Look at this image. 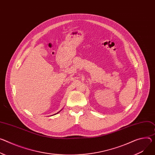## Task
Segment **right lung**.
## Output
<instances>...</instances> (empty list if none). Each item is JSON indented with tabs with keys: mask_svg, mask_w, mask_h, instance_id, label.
<instances>
[{
	"mask_svg": "<svg viewBox=\"0 0 155 155\" xmlns=\"http://www.w3.org/2000/svg\"><path fill=\"white\" fill-rule=\"evenodd\" d=\"M61 110H62V109H61ZM61 110H60V111H61ZM60 111H59V112H57V113H56V114H53V115H55V114H58V113H59V112H60Z\"/></svg>",
	"mask_w": 155,
	"mask_h": 155,
	"instance_id": "add662e5",
	"label": "right lung"
}]
</instances>
